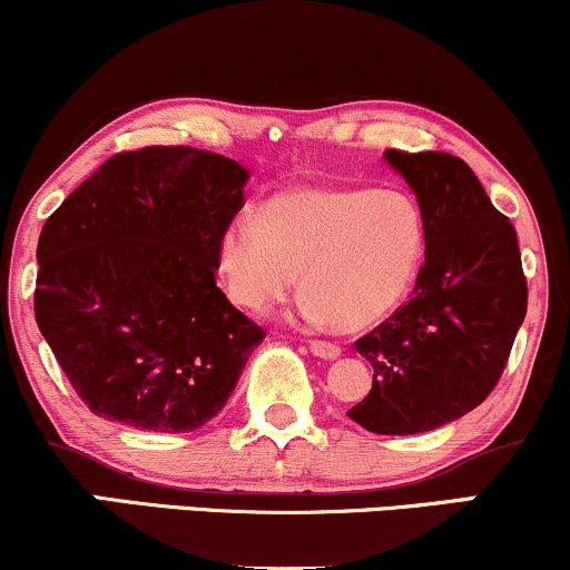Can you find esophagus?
Listing matches in <instances>:
<instances>
[{
    "mask_svg": "<svg viewBox=\"0 0 570 570\" xmlns=\"http://www.w3.org/2000/svg\"><path fill=\"white\" fill-rule=\"evenodd\" d=\"M311 351L313 355H318V358H337V355L342 353V347L337 345V342H328V340H311Z\"/></svg>",
    "mask_w": 570,
    "mask_h": 570,
    "instance_id": "34e87169",
    "label": "esophagus"
}]
</instances>
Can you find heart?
Instances as JSON below:
<instances>
[{"mask_svg":"<svg viewBox=\"0 0 570 570\" xmlns=\"http://www.w3.org/2000/svg\"><path fill=\"white\" fill-rule=\"evenodd\" d=\"M424 257V223L401 190L297 185L230 219L217 244L225 292L265 313L303 271L307 321L372 326L406 299Z\"/></svg>","mask_w":570,"mask_h":570,"instance_id":"b5f03b06","label":"heart"}]
</instances>
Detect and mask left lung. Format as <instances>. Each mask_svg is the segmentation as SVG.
<instances>
[{"mask_svg": "<svg viewBox=\"0 0 570 570\" xmlns=\"http://www.w3.org/2000/svg\"><path fill=\"white\" fill-rule=\"evenodd\" d=\"M424 223V265L411 299L355 340L372 361L368 395L347 411L380 435H414L481 406L525 318L528 286L512 223L481 180L443 150H385Z\"/></svg>", "mask_w": 570, "mask_h": 570, "instance_id": "left-lung-1", "label": "left lung"}]
</instances>
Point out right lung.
Here are the masks:
<instances>
[{
	"label": "right lung",
	"instance_id": "obj_1",
	"mask_svg": "<svg viewBox=\"0 0 570 570\" xmlns=\"http://www.w3.org/2000/svg\"><path fill=\"white\" fill-rule=\"evenodd\" d=\"M246 180L209 150H125L45 223L33 313L92 414L190 433L225 406L265 340L215 278Z\"/></svg>",
	"mask_w": 570,
	"mask_h": 570
}]
</instances>
